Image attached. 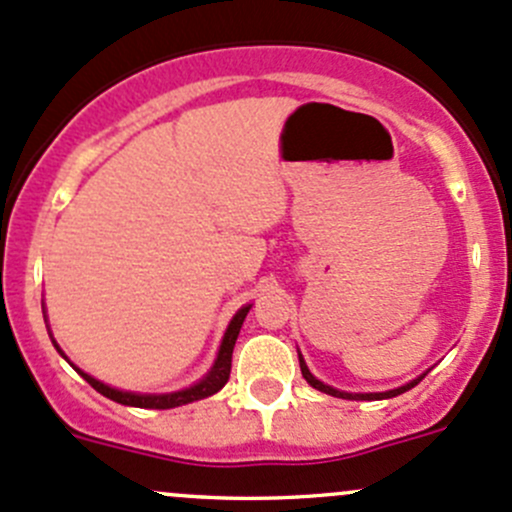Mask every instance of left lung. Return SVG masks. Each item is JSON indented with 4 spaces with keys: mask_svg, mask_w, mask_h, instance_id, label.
<instances>
[{
    "mask_svg": "<svg viewBox=\"0 0 512 512\" xmlns=\"http://www.w3.org/2000/svg\"><path fill=\"white\" fill-rule=\"evenodd\" d=\"M298 363H301V373H303V378H306V381H308V386H313V388H316V391H321V393H328V396L346 398V401H383V398L401 396V393L411 391L413 386H418V383L423 381V376H426V373H428V371H426V373H423V376L413 378L411 383H406V386H398V388H393V391H383V393H348V391H338V388H333V386H326V383H323V381H318V378L313 376L311 371H308V366H306V361H303V356H301V353H298Z\"/></svg>",
    "mask_w": 512,
    "mask_h": 512,
    "instance_id": "1",
    "label": "left lung"
}]
</instances>
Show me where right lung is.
Here are the masks:
<instances>
[{"instance_id":"1","label":"right lung","mask_w":512,"mask_h":512,"mask_svg":"<svg viewBox=\"0 0 512 512\" xmlns=\"http://www.w3.org/2000/svg\"><path fill=\"white\" fill-rule=\"evenodd\" d=\"M251 311V303H246V306H241L239 311L234 313V318H231L229 328H226L224 338H221V346H219V353H216V361L214 366H211V371L206 373L201 381H196L194 386L189 388H181V391H174V393H134V391H121V388H111L106 386V383L96 381L94 376H89V373H84L82 368H77L72 363L74 368H77L79 376L84 378L86 383H89L94 391H99L101 396L111 398V401L121 403V406H131V408H151V411H166V408H176V406H186V403H194V401H201V398H209L214 396V393H219L221 388L226 386V381H229V373H231V353H234V346H236V338H239V331L241 326H244V318L246 313ZM49 336H52V331H49ZM54 348H57L59 353L64 356V351L59 348L57 341H52ZM67 358V356H64ZM69 361V358H67Z\"/></svg>"}]
</instances>
